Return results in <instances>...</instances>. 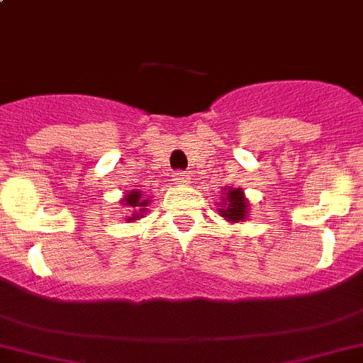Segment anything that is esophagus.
<instances>
[{
  "mask_svg": "<svg viewBox=\"0 0 363 363\" xmlns=\"http://www.w3.org/2000/svg\"><path fill=\"white\" fill-rule=\"evenodd\" d=\"M173 182L179 186H186V184H190V175L184 172H177L175 175H173Z\"/></svg>",
  "mask_w": 363,
  "mask_h": 363,
  "instance_id": "34e87169",
  "label": "esophagus"
}]
</instances>
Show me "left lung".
Here are the masks:
<instances>
[{"instance_id": "8db88e82", "label": "left lung", "mask_w": 363, "mask_h": 363, "mask_svg": "<svg viewBox=\"0 0 363 363\" xmlns=\"http://www.w3.org/2000/svg\"><path fill=\"white\" fill-rule=\"evenodd\" d=\"M248 199L245 195L242 188H232V186H225L223 188V197H220V206L217 208L220 217H225V220H230L232 225L235 223H245L248 219Z\"/></svg>"}]
</instances>
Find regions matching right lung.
Returning a JSON list of instances; mask_svg holds the SVG:
<instances>
[{"label": "right lung", "instance_id": "add662e5", "mask_svg": "<svg viewBox=\"0 0 363 363\" xmlns=\"http://www.w3.org/2000/svg\"><path fill=\"white\" fill-rule=\"evenodd\" d=\"M122 206L129 208V216H125V220L128 223H133V220H138L140 217L146 216L147 212V204H150V199L140 190H129L125 191L124 197L121 199Z\"/></svg>", "mask_w": 363, "mask_h": 363}]
</instances>
